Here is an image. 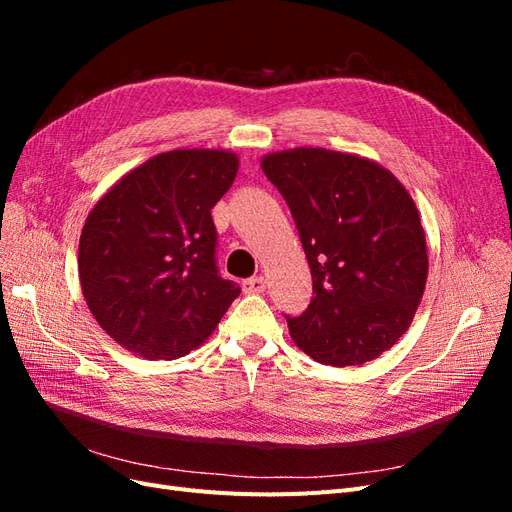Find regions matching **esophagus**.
Wrapping results in <instances>:
<instances>
[{"label":"esophagus","mask_w":512,"mask_h":512,"mask_svg":"<svg viewBox=\"0 0 512 512\" xmlns=\"http://www.w3.org/2000/svg\"><path fill=\"white\" fill-rule=\"evenodd\" d=\"M245 294H260L267 290V280L265 277H250V280L243 282Z\"/></svg>","instance_id":"obj_1"}]
</instances>
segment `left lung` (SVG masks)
I'll return each instance as SVG.
<instances>
[{"mask_svg": "<svg viewBox=\"0 0 512 512\" xmlns=\"http://www.w3.org/2000/svg\"><path fill=\"white\" fill-rule=\"evenodd\" d=\"M290 207L314 297L286 318L292 342L322 365H363L408 331L427 284V239L391 170L356 153L294 147L260 160Z\"/></svg>", "mask_w": 512, "mask_h": 512, "instance_id": "obj_1", "label": "left lung"}]
</instances>
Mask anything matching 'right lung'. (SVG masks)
Instances as JSON below:
<instances>
[{"label":"right lung","instance_id":"add662e5","mask_svg":"<svg viewBox=\"0 0 512 512\" xmlns=\"http://www.w3.org/2000/svg\"><path fill=\"white\" fill-rule=\"evenodd\" d=\"M239 156L173 149L132 168L89 211L79 280L89 312L119 346L149 361L192 352L241 288L215 267L211 209L230 190Z\"/></svg>","mask_w":512,"mask_h":512}]
</instances>
